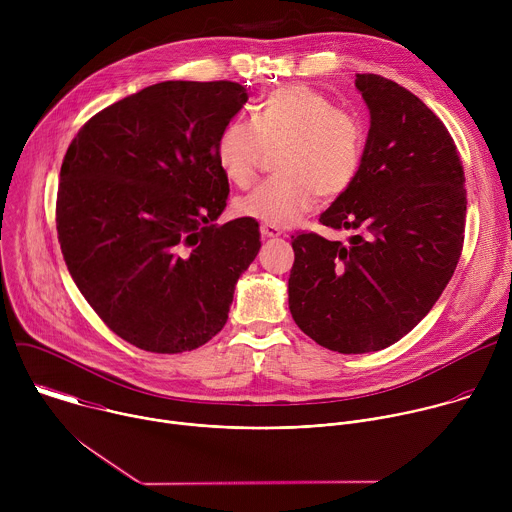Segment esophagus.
<instances>
[{
    "instance_id": "esophagus-1",
    "label": "esophagus",
    "mask_w": 512,
    "mask_h": 512,
    "mask_svg": "<svg viewBox=\"0 0 512 512\" xmlns=\"http://www.w3.org/2000/svg\"><path fill=\"white\" fill-rule=\"evenodd\" d=\"M279 235H281L279 227H273V225H261V237H263V239H275V237H279Z\"/></svg>"
}]
</instances>
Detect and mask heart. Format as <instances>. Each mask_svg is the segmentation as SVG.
I'll return each mask as SVG.
<instances>
[{
	"mask_svg": "<svg viewBox=\"0 0 512 512\" xmlns=\"http://www.w3.org/2000/svg\"><path fill=\"white\" fill-rule=\"evenodd\" d=\"M275 148H281V176L257 184L233 208L263 225L289 227L314 208L318 192L336 198L354 184L362 166L364 129L328 95L287 85L255 107L253 121L231 119L216 137L214 156L229 182L247 186L265 150Z\"/></svg>",
	"mask_w": 512,
	"mask_h": 512,
	"instance_id": "heart-1",
	"label": "heart"
}]
</instances>
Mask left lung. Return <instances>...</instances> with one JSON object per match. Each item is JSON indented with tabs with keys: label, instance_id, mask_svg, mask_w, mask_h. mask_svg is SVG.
I'll use <instances>...</instances> for the list:
<instances>
[{
	"label": "left lung",
	"instance_id": "8db88e82",
	"mask_svg": "<svg viewBox=\"0 0 512 512\" xmlns=\"http://www.w3.org/2000/svg\"><path fill=\"white\" fill-rule=\"evenodd\" d=\"M371 113L362 166L320 223L356 231L348 245L291 237L289 312L320 346L362 354L411 332L458 265L464 168L446 125L419 97L379 75H356Z\"/></svg>",
	"mask_w": 512,
	"mask_h": 512
}]
</instances>
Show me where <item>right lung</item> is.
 <instances>
[{
    "label": "right lung",
    "mask_w": 512,
    "mask_h": 512,
    "mask_svg": "<svg viewBox=\"0 0 512 512\" xmlns=\"http://www.w3.org/2000/svg\"><path fill=\"white\" fill-rule=\"evenodd\" d=\"M231 81H166L91 117L68 145L56 198L66 267L129 344L178 354L223 330L261 247L253 218L218 227L229 180L221 129L243 109Z\"/></svg>",
    "instance_id": "obj_1"
}]
</instances>
